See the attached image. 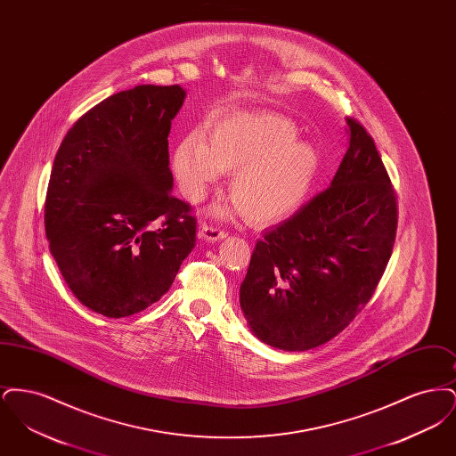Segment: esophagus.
Segmentation results:
<instances>
[{
    "instance_id": "1",
    "label": "esophagus",
    "mask_w": 456,
    "mask_h": 456,
    "mask_svg": "<svg viewBox=\"0 0 456 456\" xmlns=\"http://www.w3.org/2000/svg\"><path fill=\"white\" fill-rule=\"evenodd\" d=\"M198 238L208 240V242H217V240L227 238V232L220 231L216 225H203L198 232Z\"/></svg>"
}]
</instances>
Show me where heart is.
<instances>
[{"label": "heart", "mask_w": 456, "mask_h": 456, "mask_svg": "<svg viewBox=\"0 0 456 456\" xmlns=\"http://www.w3.org/2000/svg\"><path fill=\"white\" fill-rule=\"evenodd\" d=\"M205 134L207 142L190 133L174 149L173 173L188 201L205 200L222 173L232 174L234 201L218 205V217L246 214L249 222L266 225L303 208L320 173V155L297 138L289 119L236 112L208 125Z\"/></svg>", "instance_id": "obj_1"}]
</instances>
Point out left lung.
Listing matches in <instances>:
<instances>
[{"instance_id": "1", "label": "left lung", "mask_w": 456, "mask_h": 456, "mask_svg": "<svg viewBox=\"0 0 456 456\" xmlns=\"http://www.w3.org/2000/svg\"><path fill=\"white\" fill-rule=\"evenodd\" d=\"M330 188L265 232L239 289L251 333L303 352L337 337L368 304L393 251L396 198L368 131L347 118Z\"/></svg>"}]
</instances>
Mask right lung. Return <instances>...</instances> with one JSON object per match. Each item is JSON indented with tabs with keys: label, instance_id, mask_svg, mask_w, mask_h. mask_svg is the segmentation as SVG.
<instances>
[{
	"label": "right lung",
	"instance_id": "right-lung-1",
	"mask_svg": "<svg viewBox=\"0 0 456 456\" xmlns=\"http://www.w3.org/2000/svg\"><path fill=\"white\" fill-rule=\"evenodd\" d=\"M179 86L114 94L66 133L49 177V251L75 297L108 318L157 303L195 248L190 205L174 198L169 131Z\"/></svg>",
	"mask_w": 456,
	"mask_h": 456
}]
</instances>
